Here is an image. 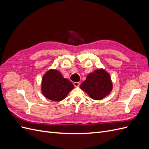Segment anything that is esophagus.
Here are the masks:
<instances>
[{"mask_svg":"<svg viewBox=\"0 0 149 149\" xmlns=\"http://www.w3.org/2000/svg\"><path fill=\"white\" fill-rule=\"evenodd\" d=\"M73 84L75 87H78L80 85V83L79 82H74Z\"/></svg>","mask_w":149,"mask_h":149,"instance_id":"34e87169","label":"esophagus"}]
</instances>
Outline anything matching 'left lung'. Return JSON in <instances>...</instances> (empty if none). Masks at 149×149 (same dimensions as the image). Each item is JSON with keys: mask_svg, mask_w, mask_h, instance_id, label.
Here are the masks:
<instances>
[{"mask_svg": "<svg viewBox=\"0 0 149 149\" xmlns=\"http://www.w3.org/2000/svg\"><path fill=\"white\" fill-rule=\"evenodd\" d=\"M80 88L93 100H102L112 91L110 75L105 70H95L88 75L86 80L80 85Z\"/></svg>", "mask_w": 149, "mask_h": 149, "instance_id": "8db88e82", "label": "left lung"}]
</instances>
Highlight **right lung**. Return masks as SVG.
Segmentation results:
<instances>
[{
  "label": "right lung",
  "mask_w": 149,
  "mask_h": 149,
  "mask_svg": "<svg viewBox=\"0 0 149 149\" xmlns=\"http://www.w3.org/2000/svg\"><path fill=\"white\" fill-rule=\"evenodd\" d=\"M73 88L74 85L57 70H49L42 78V93L49 100L62 101Z\"/></svg>",
  "instance_id": "obj_1"
}]
</instances>
